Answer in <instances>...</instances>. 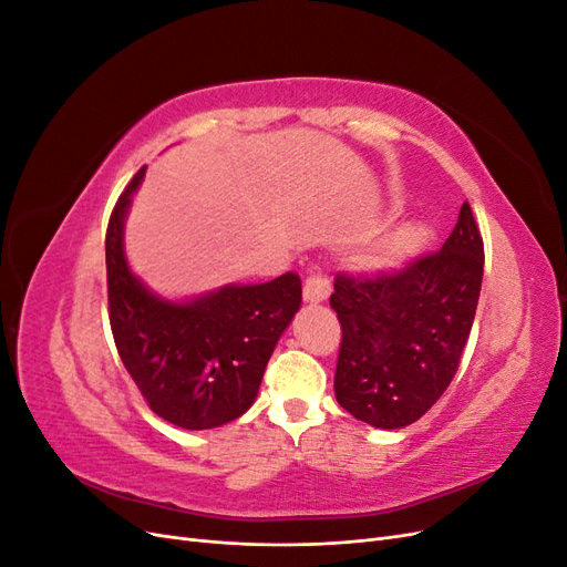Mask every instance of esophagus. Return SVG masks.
<instances>
[{
    "instance_id": "obj_1",
    "label": "esophagus",
    "mask_w": 567,
    "mask_h": 567,
    "mask_svg": "<svg viewBox=\"0 0 567 567\" xmlns=\"http://www.w3.org/2000/svg\"><path fill=\"white\" fill-rule=\"evenodd\" d=\"M331 296V281L319 277V274H312V277H307L305 288H302V298L305 302H323L326 298Z\"/></svg>"
}]
</instances>
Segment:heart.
Here are the masks:
<instances>
[{"instance_id":"1","label":"heart","mask_w":567,"mask_h":567,"mask_svg":"<svg viewBox=\"0 0 567 567\" xmlns=\"http://www.w3.org/2000/svg\"><path fill=\"white\" fill-rule=\"evenodd\" d=\"M431 241V229L423 225H406L390 238V250L394 255H414Z\"/></svg>"}]
</instances>
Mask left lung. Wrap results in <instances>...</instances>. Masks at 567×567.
<instances>
[{"label": "left lung", "mask_w": 567, "mask_h": 567, "mask_svg": "<svg viewBox=\"0 0 567 567\" xmlns=\"http://www.w3.org/2000/svg\"><path fill=\"white\" fill-rule=\"evenodd\" d=\"M483 238L463 203L440 252L381 274H338L336 400L383 431L411 425L452 383L483 286Z\"/></svg>", "instance_id": "left-lung-1"}]
</instances>
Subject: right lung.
<instances>
[{
	"instance_id": "obj_1",
	"label": "right lung",
	"mask_w": 567,
	"mask_h": 567,
	"mask_svg": "<svg viewBox=\"0 0 567 567\" xmlns=\"http://www.w3.org/2000/svg\"><path fill=\"white\" fill-rule=\"evenodd\" d=\"M146 167L117 198L106 231L109 317L120 359L156 414L186 431L219 427L252 406L265 367L302 302L298 274L169 300L132 271L125 219Z\"/></svg>"
}]
</instances>
